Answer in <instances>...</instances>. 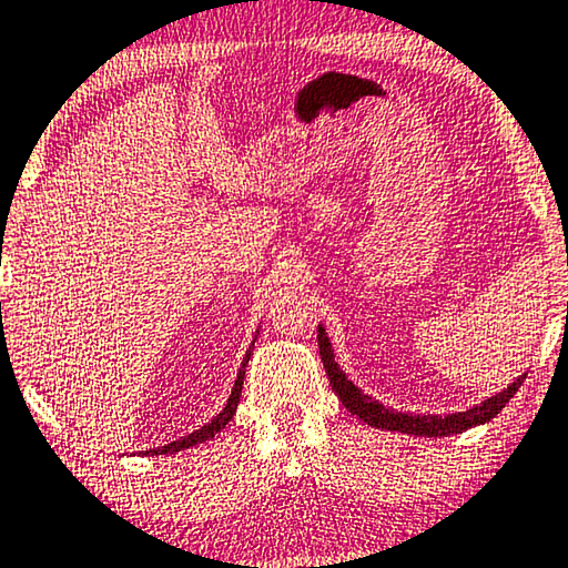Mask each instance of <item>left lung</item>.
I'll use <instances>...</instances> for the list:
<instances>
[{
  "label": "left lung",
  "instance_id": "obj_1",
  "mask_svg": "<svg viewBox=\"0 0 568 568\" xmlns=\"http://www.w3.org/2000/svg\"><path fill=\"white\" fill-rule=\"evenodd\" d=\"M318 355H322L324 371L329 375L332 390L339 396V402L345 404L355 417H361L371 427L378 429H390V433H404V435H417V437H447V435H460L466 429L484 425L497 417V414L509 404V398L517 394V388L523 386L525 375H520L515 383H509L505 390H499L497 396L486 398V402L476 404L474 409L445 414V417H437V414H406V412H394L386 409V406L373 402L371 396H365L361 388L355 386L353 381H347V375L339 371V365L334 363V349L332 342L326 337L324 326L318 324Z\"/></svg>",
  "mask_w": 568,
  "mask_h": 568
}]
</instances>
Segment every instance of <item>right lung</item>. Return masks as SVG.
<instances>
[{"label":"right lung","instance_id":"1","mask_svg":"<svg viewBox=\"0 0 568 568\" xmlns=\"http://www.w3.org/2000/svg\"><path fill=\"white\" fill-rule=\"evenodd\" d=\"M252 347H254V345H252ZM252 347L246 349V357H244V363H242V367H239V373H236L234 388H231V396H229L226 406H223V409H221V414H215V417H213L211 422H207V425H203L201 429H195V433H190V435H185V437H180V440H174V443L164 445V447H156V450H146V455H149V453H151V455H166V453H180V450H187V447H193V445H197V443H205V440H211V437L219 435L221 429L229 425L231 417H234V414H236L239 398H242L244 367H246V363H250Z\"/></svg>","mask_w":568,"mask_h":568}]
</instances>
